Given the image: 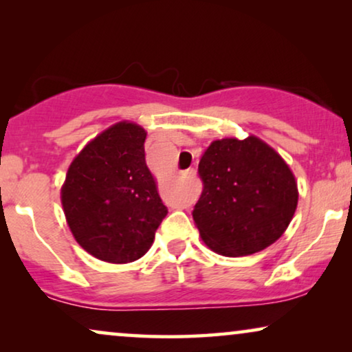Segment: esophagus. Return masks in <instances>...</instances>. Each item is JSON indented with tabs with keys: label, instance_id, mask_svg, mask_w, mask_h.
<instances>
[{
	"label": "esophagus",
	"instance_id": "34e87169",
	"mask_svg": "<svg viewBox=\"0 0 352 352\" xmlns=\"http://www.w3.org/2000/svg\"><path fill=\"white\" fill-rule=\"evenodd\" d=\"M184 175L189 176V177H194V176H195V170H194V168H190V170H187V171L184 173Z\"/></svg>",
	"mask_w": 352,
	"mask_h": 352
}]
</instances>
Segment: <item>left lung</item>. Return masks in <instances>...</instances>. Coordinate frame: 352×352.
<instances>
[{
  "instance_id": "obj_1",
  "label": "left lung",
  "mask_w": 352,
  "mask_h": 352,
  "mask_svg": "<svg viewBox=\"0 0 352 352\" xmlns=\"http://www.w3.org/2000/svg\"><path fill=\"white\" fill-rule=\"evenodd\" d=\"M204 190L194 206L200 237L223 256H247L272 245L298 205L295 176L256 136L213 141L199 163Z\"/></svg>"
}]
</instances>
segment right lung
<instances>
[{
  "label": "right lung",
  "instance_id": "obj_1",
  "mask_svg": "<svg viewBox=\"0 0 352 352\" xmlns=\"http://www.w3.org/2000/svg\"><path fill=\"white\" fill-rule=\"evenodd\" d=\"M147 133L120 122L74 158L60 190L76 242L100 261H136L152 247L168 210L146 163Z\"/></svg>",
  "mask_w": 352,
  "mask_h": 352
}]
</instances>
